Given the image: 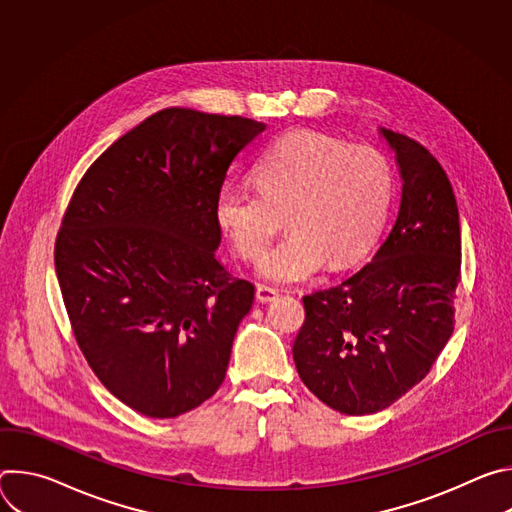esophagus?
Returning <instances> with one entry per match:
<instances>
[{
	"label": "esophagus",
	"mask_w": 512,
	"mask_h": 512,
	"mask_svg": "<svg viewBox=\"0 0 512 512\" xmlns=\"http://www.w3.org/2000/svg\"><path fill=\"white\" fill-rule=\"evenodd\" d=\"M255 296H257V300L261 302V304H269V302H273V300H277V289H273V287H269V285H257V289H255Z\"/></svg>",
	"instance_id": "obj_1"
}]
</instances>
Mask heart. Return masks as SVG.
Returning a JSON list of instances; mask_svg holds the SVG:
<instances>
[{
	"mask_svg": "<svg viewBox=\"0 0 512 512\" xmlns=\"http://www.w3.org/2000/svg\"><path fill=\"white\" fill-rule=\"evenodd\" d=\"M255 180L257 188H218L214 221L241 259L259 261L287 214L291 231L259 267L275 283L362 259L381 237L395 194L385 154L314 129L275 139L255 164Z\"/></svg>",
	"mask_w": 512,
	"mask_h": 512,
	"instance_id": "b5f03b06",
	"label": "heart"
}]
</instances>
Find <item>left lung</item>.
<instances>
[{
    "label": "left lung",
    "mask_w": 512,
    "mask_h": 512,
    "mask_svg": "<svg viewBox=\"0 0 512 512\" xmlns=\"http://www.w3.org/2000/svg\"><path fill=\"white\" fill-rule=\"evenodd\" d=\"M381 135L403 180L397 221L373 261L304 298L294 342L304 385L344 415L383 411L413 389L456 322L462 239L452 184L421 143Z\"/></svg>",
    "instance_id": "8db88e82"
}]
</instances>
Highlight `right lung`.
Returning <instances> with one entry per match:
<instances>
[{
	"instance_id": "1",
	"label": "right lung",
	"mask_w": 512,
	"mask_h": 512,
	"mask_svg": "<svg viewBox=\"0 0 512 512\" xmlns=\"http://www.w3.org/2000/svg\"><path fill=\"white\" fill-rule=\"evenodd\" d=\"M265 123L184 107L154 113L79 182L54 265L99 381L145 417H178L223 385L255 287L216 257L214 198Z\"/></svg>"
}]
</instances>
